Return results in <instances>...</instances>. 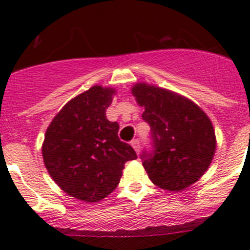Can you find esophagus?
<instances>
[{"mask_svg": "<svg viewBox=\"0 0 250 250\" xmlns=\"http://www.w3.org/2000/svg\"><path fill=\"white\" fill-rule=\"evenodd\" d=\"M132 146L133 147H134V150H135V152L137 153H139L140 152V140L139 139H134V140H132Z\"/></svg>", "mask_w": 250, "mask_h": 250, "instance_id": "esophagus-1", "label": "esophagus"}]
</instances>
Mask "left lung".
I'll return each instance as SVG.
<instances>
[{
  "label": "left lung",
  "instance_id": "8db88e82",
  "mask_svg": "<svg viewBox=\"0 0 250 250\" xmlns=\"http://www.w3.org/2000/svg\"><path fill=\"white\" fill-rule=\"evenodd\" d=\"M133 95L145 107L150 148L141 152L143 166L155 185L181 191L208 169L215 152L210 120L196 104L167 89L138 83Z\"/></svg>",
  "mask_w": 250,
  "mask_h": 250
}]
</instances>
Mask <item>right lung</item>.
<instances>
[{
	"mask_svg": "<svg viewBox=\"0 0 250 250\" xmlns=\"http://www.w3.org/2000/svg\"><path fill=\"white\" fill-rule=\"evenodd\" d=\"M115 90L94 85L70 100L48 127L42 146L53 180L72 197L99 202L117 188L125 163L138 157L106 118Z\"/></svg>",
	"mask_w": 250,
	"mask_h": 250,
	"instance_id": "add662e5",
	"label": "right lung"
}]
</instances>
